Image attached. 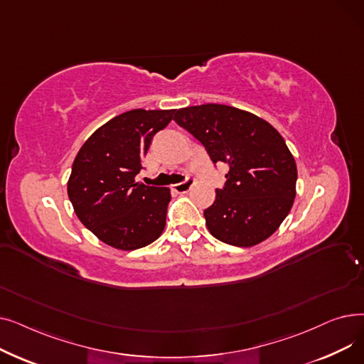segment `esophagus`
Instances as JSON below:
<instances>
[{
  "label": "esophagus",
  "mask_w": 364,
  "mask_h": 364,
  "mask_svg": "<svg viewBox=\"0 0 364 364\" xmlns=\"http://www.w3.org/2000/svg\"><path fill=\"white\" fill-rule=\"evenodd\" d=\"M192 184H193V180L192 178H187L184 183H178V184H172L171 188L174 190V192L177 193H187L190 188H192Z\"/></svg>",
  "instance_id": "1"
}]
</instances>
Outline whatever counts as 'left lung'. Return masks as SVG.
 <instances>
[{
    "label": "left lung",
    "mask_w": 364,
    "mask_h": 364,
    "mask_svg": "<svg viewBox=\"0 0 364 364\" xmlns=\"http://www.w3.org/2000/svg\"><path fill=\"white\" fill-rule=\"evenodd\" d=\"M174 121L214 164L230 166L224 190H215V202L203 213L209 233L240 247L269 239L296 195V164L279 131L251 112L215 103L178 109Z\"/></svg>",
    "instance_id": "1"
}]
</instances>
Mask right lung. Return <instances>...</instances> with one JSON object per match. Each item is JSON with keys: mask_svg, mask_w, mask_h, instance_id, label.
I'll use <instances>...</instances> for the list:
<instances>
[{"mask_svg": "<svg viewBox=\"0 0 364 364\" xmlns=\"http://www.w3.org/2000/svg\"><path fill=\"white\" fill-rule=\"evenodd\" d=\"M176 109H134L95 129L76 155L68 180L73 211L103 243L121 251L140 250L164 232L168 187L136 181L155 134Z\"/></svg>", "mask_w": 364, "mask_h": 364, "instance_id": "add662e5", "label": "right lung"}]
</instances>
